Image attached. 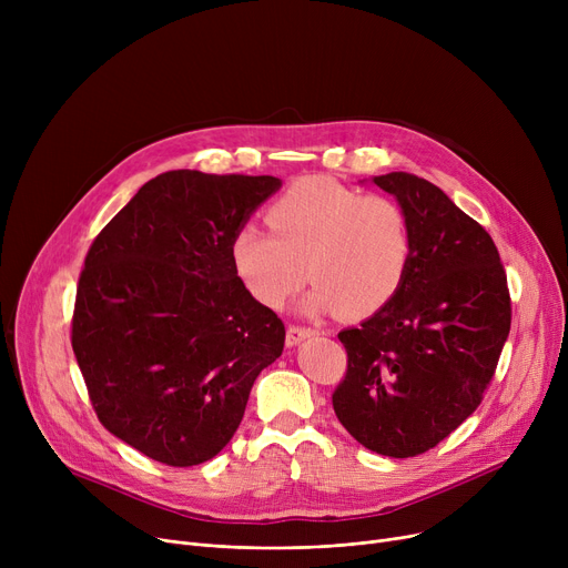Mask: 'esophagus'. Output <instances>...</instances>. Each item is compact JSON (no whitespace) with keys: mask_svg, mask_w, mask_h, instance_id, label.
Listing matches in <instances>:
<instances>
[{"mask_svg":"<svg viewBox=\"0 0 568 568\" xmlns=\"http://www.w3.org/2000/svg\"><path fill=\"white\" fill-rule=\"evenodd\" d=\"M313 334H315V329H311V326L290 324V326H287V336H285V341H287V345H290V347H294V345H300L304 338H311Z\"/></svg>","mask_w":568,"mask_h":568,"instance_id":"obj_1","label":"esophagus"}]
</instances>
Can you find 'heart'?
I'll return each instance as SVG.
<instances>
[{
  "mask_svg": "<svg viewBox=\"0 0 568 568\" xmlns=\"http://www.w3.org/2000/svg\"><path fill=\"white\" fill-rule=\"evenodd\" d=\"M272 234L255 223L230 239L234 274L266 308H281L308 281V313L371 317L400 292L414 230L405 209L386 195H364L332 179L294 182L266 209Z\"/></svg>",
  "mask_w": 568,
  "mask_h": 568,
  "instance_id": "b5f03b06",
  "label": "heart"
}]
</instances>
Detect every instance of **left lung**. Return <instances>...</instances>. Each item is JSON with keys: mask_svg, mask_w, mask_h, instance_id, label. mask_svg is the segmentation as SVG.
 <instances>
[{"mask_svg": "<svg viewBox=\"0 0 568 568\" xmlns=\"http://www.w3.org/2000/svg\"><path fill=\"white\" fill-rule=\"evenodd\" d=\"M414 230V255L394 302L338 334L347 371L332 396L366 449L409 458L449 437L481 405L511 332V296L490 234L426 179L389 172Z\"/></svg>", "mask_w": 568, "mask_h": 568, "instance_id": "8db88e82", "label": "left lung"}]
</instances>
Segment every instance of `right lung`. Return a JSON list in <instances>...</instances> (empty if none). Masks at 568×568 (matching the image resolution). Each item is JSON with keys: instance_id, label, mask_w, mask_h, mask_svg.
<instances>
[{"instance_id": "1", "label": "right lung", "mask_w": 568, "mask_h": 568, "mask_svg": "<svg viewBox=\"0 0 568 568\" xmlns=\"http://www.w3.org/2000/svg\"><path fill=\"white\" fill-rule=\"evenodd\" d=\"M281 189L276 176L170 170L94 239L78 281L71 345L99 422L170 467L232 439L285 324L255 302L230 239Z\"/></svg>"}]
</instances>
